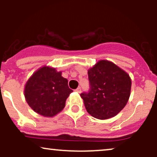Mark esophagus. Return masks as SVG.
<instances>
[{"label": "esophagus", "mask_w": 157, "mask_h": 157, "mask_svg": "<svg viewBox=\"0 0 157 157\" xmlns=\"http://www.w3.org/2000/svg\"><path fill=\"white\" fill-rule=\"evenodd\" d=\"M75 91H76V92H77V93H80L81 92V88L80 87H78V88H77V89H75Z\"/></svg>", "instance_id": "esophagus-1"}]
</instances>
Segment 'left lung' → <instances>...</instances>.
<instances>
[{"instance_id": "8db88e82", "label": "left lung", "mask_w": 157, "mask_h": 157, "mask_svg": "<svg viewBox=\"0 0 157 157\" xmlns=\"http://www.w3.org/2000/svg\"><path fill=\"white\" fill-rule=\"evenodd\" d=\"M90 89L80 97L89 114L99 120L115 117L131 94V80L125 71L109 60L97 62L88 71Z\"/></svg>"}]
</instances>
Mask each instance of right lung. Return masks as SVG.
Returning a JSON list of instances; mask_svg holds the SVG:
<instances>
[{"label":"right lung","instance_id":"right-lung-1","mask_svg":"<svg viewBox=\"0 0 157 157\" xmlns=\"http://www.w3.org/2000/svg\"><path fill=\"white\" fill-rule=\"evenodd\" d=\"M61 74L55 68L44 66L26 82L25 98L36 113L52 117L64 109L66 99L73 91L68 88L67 79Z\"/></svg>","mask_w":157,"mask_h":157}]
</instances>
